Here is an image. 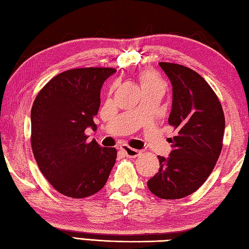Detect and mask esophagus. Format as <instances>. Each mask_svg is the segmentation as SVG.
<instances>
[{
	"label": "esophagus",
	"instance_id": "esophagus-1",
	"mask_svg": "<svg viewBox=\"0 0 249 249\" xmlns=\"http://www.w3.org/2000/svg\"><path fill=\"white\" fill-rule=\"evenodd\" d=\"M121 151L124 153V155L126 157H130V158H135L138 157L141 155V151H138V149H134V148H131L128 145H123V146H120Z\"/></svg>",
	"mask_w": 249,
	"mask_h": 249
}]
</instances>
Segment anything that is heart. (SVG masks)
<instances>
[{
    "label": "heart",
    "mask_w": 249,
    "mask_h": 249,
    "mask_svg": "<svg viewBox=\"0 0 249 249\" xmlns=\"http://www.w3.org/2000/svg\"><path fill=\"white\" fill-rule=\"evenodd\" d=\"M141 87L144 88H162L165 89V83L162 79L158 76L156 72L152 70H143L139 74Z\"/></svg>",
    "instance_id": "heart-1"
}]
</instances>
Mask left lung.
I'll return each instance as SVG.
<instances>
[{
    "label": "left lung",
    "mask_w": 249,
    "mask_h": 249,
    "mask_svg": "<svg viewBox=\"0 0 249 249\" xmlns=\"http://www.w3.org/2000/svg\"><path fill=\"white\" fill-rule=\"evenodd\" d=\"M159 66L172 84L168 123L177 134L170 139V156H158L160 167L147 187L159 198L179 199L197 191L213 170L226 119L217 94L199 73L179 64L160 62Z\"/></svg>",
    "instance_id": "8db88e82"
}]
</instances>
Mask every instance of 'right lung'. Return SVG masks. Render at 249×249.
Here are the masks:
<instances>
[{"instance_id":"obj_1","label":"right lung","mask_w":249,"mask_h":249,"mask_svg":"<svg viewBox=\"0 0 249 249\" xmlns=\"http://www.w3.org/2000/svg\"><path fill=\"white\" fill-rule=\"evenodd\" d=\"M115 68L60 72L37 93L31 108V147L42 175L67 197L84 198L103 189L117 158L115 147L88 142L101 104L103 83Z\"/></svg>"}]
</instances>
